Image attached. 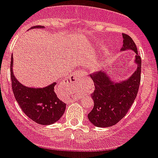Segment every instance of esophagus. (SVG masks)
Returning a JSON list of instances; mask_svg holds the SVG:
<instances>
[{"instance_id":"obj_1","label":"esophagus","mask_w":158,"mask_h":158,"mask_svg":"<svg viewBox=\"0 0 158 158\" xmlns=\"http://www.w3.org/2000/svg\"><path fill=\"white\" fill-rule=\"evenodd\" d=\"M83 74L81 71H77V72L74 73L73 75H71L70 79H71V82H73V83H75V82H79L82 78H83Z\"/></svg>"}]
</instances>
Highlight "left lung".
<instances>
[{
	"label": "left lung",
	"instance_id": "obj_1",
	"mask_svg": "<svg viewBox=\"0 0 158 158\" xmlns=\"http://www.w3.org/2000/svg\"><path fill=\"white\" fill-rule=\"evenodd\" d=\"M123 44L121 52L131 50L135 53L137 68L130 77L123 80H112L110 71H99L90 75L94 83L91 94L94 107L88 114V119L97 127H112L126 116L134 103L141 81L142 60L134 40L123 34Z\"/></svg>",
	"mask_w": 158,
	"mask_h": 158
}]
</instances>
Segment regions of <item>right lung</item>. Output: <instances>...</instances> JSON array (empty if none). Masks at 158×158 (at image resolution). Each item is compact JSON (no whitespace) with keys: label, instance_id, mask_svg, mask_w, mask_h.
<instances>
[{"label":"right lung","instance_id":"add662e5","mask_svg":"<svg viewBox=\"0 0 158 158\" xmlns=\"http://www.w3.org/2000/svg\"><path fill=\"white\" fill-rule=\"evenodd\" d=\"M33 28H44L35 26ZM13 58L11 59L12 87L16 102L29 118L40 125H51L56 123L64 114L66 104L57 97L55 92L56 83L44 87H28L21 84L13 74Z\"/></svg>","mask_w":158,"mask_h":158}]
</instances>
